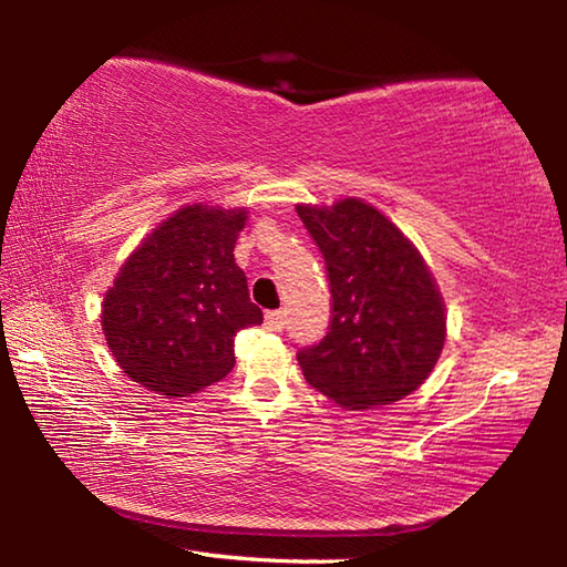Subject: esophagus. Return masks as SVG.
I'll use <instances>...</instances> for the list:
<instances>
[{
	"label": "esophagus",
	"instance_id": "34e87169",
	"mask_svg": "<svg viewBox=\"0 0 567 567\" xmlns=\"http://www.w3.org/2000/svg\"><path fill=\"white\" fill-rule=\"evenodd\" d=\"M265 328L270 332H280L285 328V315L280 310H272L265 315Z\"/></svg>",
	"mask_w": 567,
	"mask_h": 567
}]
</instances>
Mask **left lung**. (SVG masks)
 <instances>
[{"label": "left lung", "mask_w": 567, "mask_h": 567, "mask_svg": "<svg viewBox=\"0 0 567 567\" xmlns=\"http://www.w3.org/2000/svg\"><path fill=\"white\" fill-rule=\"evenodd\" d=\"M330 280V324L297 350L305 380L350 410L417 390L445 344V305L408 237L362 199L297 205Z\"/></svg>", "instance_id": "obj_1"}]
</instances>
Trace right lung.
I'll use <instances>...</instances> for the list:
<instances>
[{
	"mask_svg": "<svg viewBox=\"0 0 567 567\" xmlns=\"http://www.w3.org/2000/svg\"><path fill=\"white\" fill-rule=\"evenodd\" d=\"M245 217V209L182 207L122 265L102 330L134 382L187 398L233 370L235 334L262 324L233 255Z\"/></svg>",
	"mask_w": 567,
	"mask_h": 567,
	"instance_id": "right-lung-1",
	"label": "right lung"
}]
</instances>
